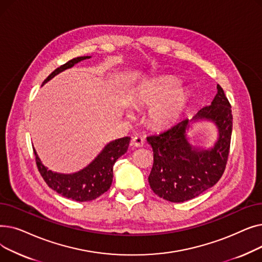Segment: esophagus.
Instances as JSON below:
<instances>
[{
  "label": "esophagus",
  "instance_id": "esophagus-1",
  "mask_svg": "<svg viewBox=\"0 0 262 262\" xmlns=\"http://www.w3.org/2000/svg\"><path fill=\"white\" fill-rule=\"evenodd\" d=\"M132 144L136 147H141L144 145V139L140 136H136L132 140Z\"/></svg>",
  "mask_w": 262,
  "mask_h": 262
}]
</instances>
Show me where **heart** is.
Listing matches in <instances>:
<instances>
[{
    "mask_svg": "<svg viewBox=\"0 0 262 262\" xmlns=\"http://www.w3.org/2000/svg\"><path fill=\"white\" fill-rule=\"evenodd\" d=\"M134 98L138 105L153 106L148 110L153 126L167 127L182 117L190 100V90L180 86L176 78L162 76L141 82L135 89Z\"/></svg>",
    "mask_w": 262,
    "mask_h": 262,
    "instance_id": "heart-1",
    "label": "heart"
}]
</instances>
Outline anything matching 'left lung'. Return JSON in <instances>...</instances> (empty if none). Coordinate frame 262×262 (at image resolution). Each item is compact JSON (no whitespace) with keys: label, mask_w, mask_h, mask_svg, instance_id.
<instances>
[{"label":"left lung","mask_w":262,"mask_h":262,"mask_svg":"<svg viewBox=\"0 0 262 262\" xmlns=\"http://www.w3.org/2000/svg\"><path fill=\"white\" fill-rule=\"evenodd\" d=\"M216 89L211 104L201 108L193 117L184 118L161 134L147 137L154 152L148 183L159 198L182 203L199 196L221 178L229 153L232 115L223 89L220 85ZM203 120L212 122L217 128V138L208 148L193 146L187 135L193 125Z\"/></svg>","instance_id":"1"}]
</instances>
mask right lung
Segmentation results:
<instances>
[{"label": "right lung", "instance_id": "right-lung-1", "mask_svg": "<svg viewBox=\"0 0 262 262\" xmlns=\"http://www.w3.org/2000/svg\"><path fill=\"white\" fill-rule=\"evenodd\" d=\"M89 58H91V56H81L73 58L60 66L45 79L42 86L67 69H71L76 63ZM129 141L130 137H123V138L108 142L89 164L73 173H58L49 170L39 158L35 148L34 153L38 170L52 190L76 202H88L105 193L112 186L114 164L118 158L127 152Z\"/></svg>", "mask_w": 262, "mask_h": 262}]
</instances>
